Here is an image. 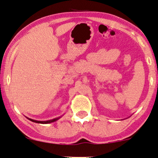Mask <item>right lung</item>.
<instances>
[{"instance_id": "right-lung-1", "label": "right lung", "mask_w": 158, "mask_h": 158, "mask_svg": "<svg viewBox=\"0 0 158 158\" xmlns=\"http://www.w3.org/2000/svg\"><path fill=\"white\" fill-rule=\"evenodd\" d=\"M59 118H54V119H52V120H49V121H35V120H33V119H31V118H28L29 119L30 121H33V122H35V123H51V122H54V121H56L57 119Z\"/></svg>"}]
</instances>
